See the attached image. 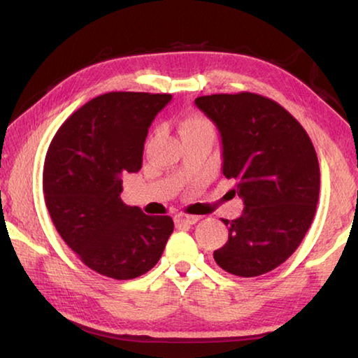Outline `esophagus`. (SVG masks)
<instances>
[{
	"mask_svg": "<svg viewBox=\"0 0 358 358\" xmlns=\"http://www.w3.org/2000/svg\"><path fill=\"white\" fill-rule=\"evenodd\" d=\"M199 221L197 216H191V215H177L175 216V224L177 226H181V224H196Z\"/></svg>",
	"mask_w": 358,
	"mask_h": 358,
	"instance_id": "34e87169",
	"label": "esophagus"
}]
</instances>
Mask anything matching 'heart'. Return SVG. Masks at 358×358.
Segmentation results:
<instances>
[{"label":"heart","instance_id":"heart-1","mask_svg":"<svg viewBox=\"0 0 358 358\" xmlns=\"http://www.w3.org/2000/svg\"><path fill=\"white\" fill-rule=\"evenodd\" d=\"M180 131L181 136L196 134V132H213L215 134V126L208 118L201 117V115H189L181 120Z\"/></svg>","mask_w":358,"mask_h":358}]
</instances>
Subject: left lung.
Here are the masks:
<instances>
[{
    "instance_id": "left-lung-1",
    "label": "left lung",
    "mask_w": 358,
    "mask_h": 358,
    "mask_svg": "<svg viewBox=\"0 0 358 358\" xmlns=\"http://www.w3.org/2000/svg\"><path fill=\"white\" fill-rule=\"evenodd\" d=\"M196 106L217 126L222 173L243 199L237 220H222L229 240L213 252L227 273L252 278L292 256L311 227L319 201L316 150L286 108L256 93L211 94Z\"/></svg>"
}]
</instances>
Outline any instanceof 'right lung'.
Returning <instances> with one entry per match:
<instances>
[{
  "mask_svg": "<svg viewBox=\"0 0 358 358\" xmlns=\"http://www.w3.org/2000/svg\"><path fill=\"white\" fill-rule=\"evenodd\" d=\"M172 94L112 92L76 110L52 138L44 197L58 234L102 276L134 280L153 268L173 232L171 216L123 203L121 175L142 167L151 121Z\"/></svg>",
  "mask_w": 358,
  "mask_h": 358,
  "instance_id": "1",
  "label": "right lung"
}]
</instances>
